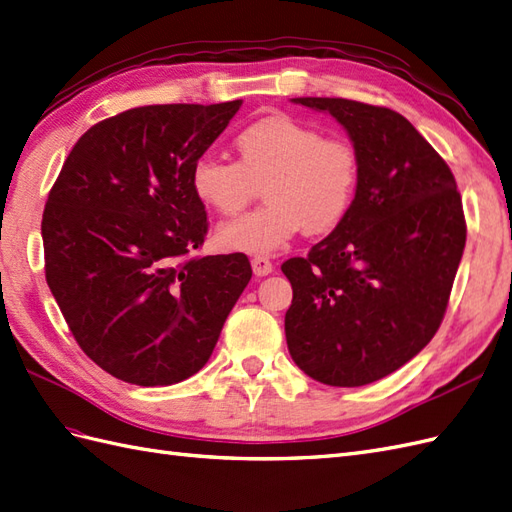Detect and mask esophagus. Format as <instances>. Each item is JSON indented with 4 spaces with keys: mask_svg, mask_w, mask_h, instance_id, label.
I'll use <instances>...</instances> for the list:
<instances>
[{
    "mask_svg": "<svg viewBox=\"0 0 512 512\" xmlns=\"http://www.w3.org/2000/svg\"><path fill=\"white\" fill-rule=\"evenodd\" d=\"M251 266H253L255 277H266V274L272 272V261L268 257H264V255H255L251 259Z\"/></svg>",
    "mask_w": 512,
    "mask_h": 512,
    "instance_id": "34e87169",
    "label": "esophagus"
}]
</instances>
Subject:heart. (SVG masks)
<instances>
[{
  "instance_id": "1",
  "label": "heart",
  "mask_w": 512,
  "mask_h": 512,
  "mask_svg": "<svg viewBox=\"0 0 512 512\" xmlns=\"http://www.w3.org/2000/svg\"><path fill=\"white\" fill-rule=\"evenodd\" d=\"M238 162L201 155L190 170L199 203L218 214H238L264 188L266 205L222 222V251L264 255L290 244L300 231L322 235L337 229L357 201L361 155L342 136H322L316 127L287 114L246 125L233 138Z\"/></svg>"
}]
</instances>
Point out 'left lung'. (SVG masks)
I'll list each match as a JSON object with an SVG mask.
<instances>
[{
  "mask_svg": "<svg viewBox=\"0 0 512 512\" xmlns=\"http://www.w3.org/2000/svg\"><path fill=\"white\" fill-rule=\"evenodd\" d=\"M292 101L344 125L361 181L342 225L281 266L294 292L287 348L324 385H370L411 361L441 326L467 238L461 192L402 114L339 97Z\"/></svg>",
  "mask_w": 512,
  "mask_h": 512,
  "instance_id": "left-lung-1",
  "label": "left lung"
}]
</instances>
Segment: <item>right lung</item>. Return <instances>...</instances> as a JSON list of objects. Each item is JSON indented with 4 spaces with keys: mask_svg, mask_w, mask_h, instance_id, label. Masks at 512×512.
<instances>
[{
    "mask_svg": "<svg viewBox=\"0 0 512 512\" xmlns=\"http://www.w3.org/2000/svg\"><path fill=\"white\" fill-rule=\"evenodd\" d=\"M242 101L125 110L75 142L43 212L45 279L75 342L140 387L186 381L212 357L253 277L242 253L199 251L192 164Z\"/></svg>",
    "mask_w": 512,
    "mask_h": 512,
    "instance_id": "obj_1",
    "label": "right lung"
}]
</instances>
